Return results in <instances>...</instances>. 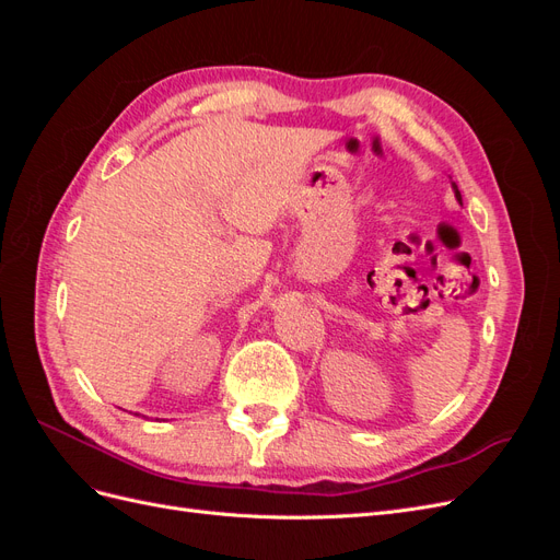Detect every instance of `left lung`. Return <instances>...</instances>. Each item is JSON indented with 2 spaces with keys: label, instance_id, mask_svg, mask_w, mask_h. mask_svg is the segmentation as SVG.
I'll return each mask as SVG.
<instances>
[{
  "label": "left lung",
  "instance_id": "1",
  "mask_svg": "<svg viewBox=\"0 0 560 560\" xmlns=\"http://www.w3.org/2000/svg\"><path fill=\"white\" fill-rule=\"evenodd\" d=\"M453 189H455V196H457V200H460V191H457V186L453 184Z\"/></svg>",
  "mask_w": 560,
  "mask_h": 560
}]
</instances>
